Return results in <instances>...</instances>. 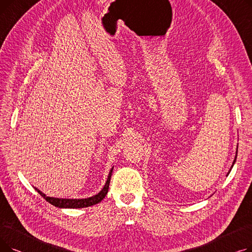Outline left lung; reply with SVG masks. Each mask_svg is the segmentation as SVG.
Segmentation results:
<instances>
[{
  "instance_id": "1",
  "label": "left lung",
  "mask_w": 252,
  "mask_h": 252,
  "mask_svg": "<svg viewBox=\"0 0 252 252\" xmlns=\"http://www.w3.org/2000/svg\"><path fill=\"white\" fill-rule=\"evenodd\" d=\"M237 152H238V146H237V150H236V155H235V159H234V161H233V164H232V166H231V168H230V170H229V173L227 174V176L230 174V171H231V169H232V167H233V165L235 164V162H236V158H237Z\"/></svg>"
}]
</instances>
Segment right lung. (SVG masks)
<instances>
[{
	"label": "right lung",
	"mask_w": 252,
	"mask_h": 252,
	"mask_svg": "<svg viewBox=\"0 0 252 252\" xmlns=\"http://www.w3.org/2000/svg\"><path fill=\"white\" fill-rule=\"evenodd\" d=\"M112 170L113 167L110 169L109 175L107 178V181H106L103 189L96 195L89 197V198H85V199H67V198H55V197H48L46 196V194H44L43 192L39 191L37 188H34L37 193L41 195L42 197H44V199H46L49 203H51L52 205H54L56 207L59 208H83V207H89L92 205H95L99 202H101L103 200V198H105L106 194L108 192L109 189V184H110V178L112 175Z\"/></svg>",
	"instance_id": "1"
}]
</instances>
